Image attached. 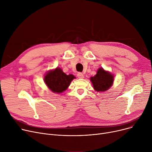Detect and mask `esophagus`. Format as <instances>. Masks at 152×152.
Instances as JSON below:
<instances>
[{
  "label": "esophagus",
  "mask_w": 152,
  "mask_h": 152,
  "mask_svg": "<svg viewBox=\"0 0 152 152\" xmlns=\"http://www.w3.org/2000/svg\"><path fill=\"white\" fill-rule=\"evenodd\" d=\"M77 77H78V78H84V75L81 72H78L77 74Z\"/></svg>",
  "instance_id": "esophagus-1"
}]
</instances>
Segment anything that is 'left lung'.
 <instances>
[{
    "instance_id": "left-lung-1",
    "label": "left lung",
    "mask_w": 152,
    "mask_h": 152,
    "mask_svg": "<svg viewBox=\"0 0 152 152\" xmlns=\"http://www.w3.org/2000/svg\"><path fill=\"white\" fill-rule=\"evenodd\" d=\"M90 81L96 91L104 92L107 91L113 85L114 75L109 71L100 67L97 70L96 74L90 77Z\"/></svg>"
}]
</instances>
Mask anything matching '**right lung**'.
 Returning <instances> with one entry per match:
<instances>
[{"label": "right lung", "instance_id": "add662e5", "mask_svg": "<svg viewBox=\"0 0 152 152\" xmlns=\"http://www.w3.org/2000/svg\"><path fill=\"white\" fill-rule=\"evenodd\" d=\"M74 78L76 77L74 75H67L60 67H56L48 71L44 75L43 80L51 91L61 94L67 90Z\"/></svg>", "mask_w": 152, "mask_h": 152}]
</instances>
